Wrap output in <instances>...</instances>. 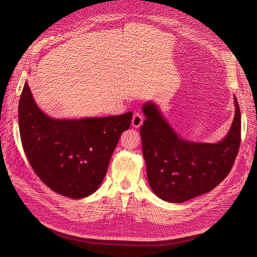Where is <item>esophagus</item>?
Returning a JSON list of instances; mask_svg holds the SVG:
<instances>
[{"mask_svg": "<svg viewBox=\"0 0 257 257\" xmlns=\"http://www.w3.org/2000/svg\"><path fill=\"white\" fill-rule=\"evenodd\" d=\"M143 121H144V117L142 116V114L140 112H136L133 114L132 126L134 128H140L143 125Z\"/></svg>", "mask_w": 257, "mask_h": 257, "instance_id": "1", "label": "esophagus"}]
</instances>
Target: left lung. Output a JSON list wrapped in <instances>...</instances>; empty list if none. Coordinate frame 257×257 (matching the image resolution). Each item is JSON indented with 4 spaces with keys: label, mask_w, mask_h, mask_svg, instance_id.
Returning a JSON list of instances; mask_svg holds the SVG:
<instances>
[{
    "label": "left lung",
    "mask_w": 257,
    "mask_h": 257,
    "mask_svg": "<svg viewBox=\"0 0 257 257\" xmlns=\"http://www.w3.org/2000/svg\"><path fill=\"white\" fill-rule=\"evenodd\" d=\"M234 117L218 143L181 138L152 101L143 105L141 127L147 176L153 193L170 203H182L210 192L230 172L240 144V111L234 96Z\"/></svg>",
    "instance_id": "obj_1"
}]
</instances>
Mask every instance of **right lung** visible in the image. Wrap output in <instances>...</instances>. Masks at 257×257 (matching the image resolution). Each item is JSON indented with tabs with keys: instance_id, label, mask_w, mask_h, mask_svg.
I'll use <instances>...</instances> for the list:
<instances>
[{
	"instance_id": "add662e5",
	"label": "right lung",
	"mask_w": 257,
	"mask_h": 257,
	"mask_svg": "<svg viewBox=\"0 0 257 257\" xmlns=\"http://www.w3.org/2000/svg\"><path fill=\"white\" fill-rule=\"evenodd\" d=\"M132 112L121 115L55 118L34 101L25 82L19 103L24 151L37 176L64 197L82 199L100 187L120 134Z\"/></svg>"
}]
</instances>
